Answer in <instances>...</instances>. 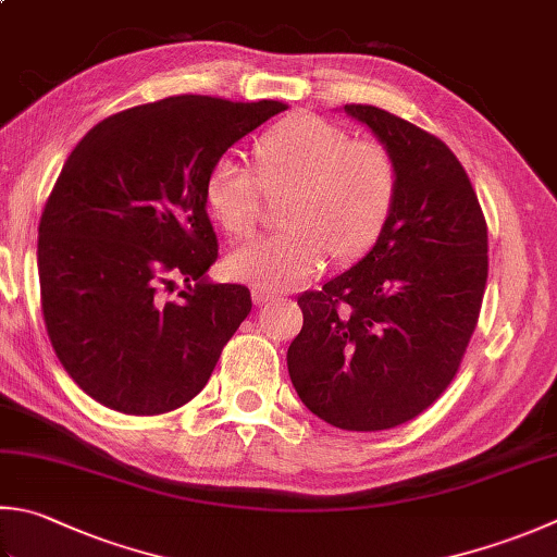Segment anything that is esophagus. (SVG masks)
<instances>
[{"instance_id":"1","label":"esophagus","mask_w":557,"mask_h":557,"mask_svg":"<svg viewBox=\"0 0 557 557\" xmlns=\"http://www.w3.org/2000/svg\"><path fill=\"white\" fill-rule=\"evenodd\" d=\"M251 298H255V302H259V306H264V302L276 298V293L267 288H251Z\"/></svg>"}]
</instances>
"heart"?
Here are the masks:
<instances>
[{"mask_svg": "<svg viewBox=\"0 0 557 557\" xmlns=\"http://www.w3.org/2000/svg\"><path fill=\"white\" fill-rule=\"evenodd\" d=\"M257 174L225 152L211 164L203 198L230 235H247L261 215L267 188L296 186L286 203L290 227L251 237L227 257L233 276L267 290L300 286L332 251L349 261L369 251L400 196V164L391 148L354 135L320 115H298L261 135Z\"/></svg>", "mask_w": 557, "mask_h": 557, "instance_id": "b5f03b06", "label": "heart"}]
</instances>
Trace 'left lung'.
I'll return each instance as SVG.
<instances>
[{
  "label": "left lung",
  "mask_w": 557,
  "mask_h": 557,
  "mask_svg": "<svg viewBox=\"0 0 557 557\" xmlns=\"http://www.w3.org/2000/svg\"><path fill=\"white\" fill-rule=\"evenodd\" d=\"M400 164V196L359 264L298 296L293 387L346 432L400 426L458 373L487 283V223L463 164L436 135L369 103H346Z\"/></svg>",
  "instance_id": "obj_1"
}]
</instances>
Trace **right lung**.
<instances>
[{
	"label": "right lung",
	"mask_w": 557,
	"mask_h": 557,
	"mask_svg": "<svg viewBox=\"0 0 557 557\" xmlns=\"http://www.w3.org/2000/svg\"><path fill=\"white\" fill-rule=\"evenodd\" d=\"M286 109L184 94L109 115L67 157L38 223L40 308L62 369L103 407L164 414L206 387L251 310L247 286L203 276L206 174Z\"/></svg>",
	"instance_id": "obj_1"
}]
</instances>
